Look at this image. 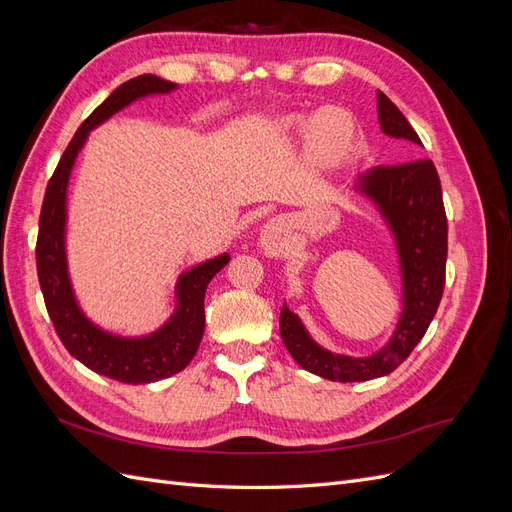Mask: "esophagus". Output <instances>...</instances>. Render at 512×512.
I'll return each mask as SVG.
<instances>
[{"mask_svg": "<svg viewBox=\"0 0 512 512\" xmlns=\"http://www.w3.org/2000/svg\"><path fill=\"white\" fill-rule=\"evenodd\" d=\"M262 245H265V252L267 254H277V243L273 237H265L262 239Z\"/></svg>", "mask_w": 512, "mask_h": 512, "instance_id": "esophagus-1", "label": "esophagus"}]
</instances>
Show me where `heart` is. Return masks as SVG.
<instances>
[{
    "mask_svg": "<svg viewBox=\"0 0 512 512\" xmlns=\"http://www.w3.org/2000/svg\"><path fill=\"white\" fill-rule=\"evenodd\" d=\"M288 128L307 136V153L318 166L337 168L350 156L354 145V121L342 108H322L316 115H294Z\"/></svg>",
    "mask_w": 512,
    "mask_h": 512,
    "instance_id": "obj_1",
    "label": "heart"
}]
</instances>
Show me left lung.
I'll list each match as a JSON object with an SVG mask.
<instances>
[{"mask_svg": "<svg viewBox=\"0 0 512 512\" xmlns=\"http://www.w3.org/2000/svg\"><path fill=\"white\" fill-rule=\"evenodd\" d=\"M378 119L384 134L423 147L404 113L382 91H378ZM356 190L374 200L397 243L404 309L389 344L363 359L335 354L318 346L286 305L280 314V333L292 359L312 374L335 382L374 380L404 363L436 316L446 280L448 226L433 162L376 166L359 177Z\"/></svg>", "mask_w": 512, "mask_h": 512, "instance_id": "obj_1", "label": "left lung"}]
</instances>
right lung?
Returning <instances> with one entry per match:
<instances>
[{"instance_id": "add662e5", "label": "right lung", "mask_w": 512, "mask_h": 512, "mask_svg": "<svg viewBox=\"0 0 512 512\" xmlns=\"http://www.w3.org/2000/svg\"><path fill=\"white\" fill-rule=\"evenodd\" d=\"M175 83L160 76L143 74L119 85L81 128L61 156L55 173L46 185L40 211V230L36 243V267L53 327L66 350L85 367L100 376L126 384H147L177 374L194 359L205 333V292L213 275L226 267L228 254L211 258L203 265L185 271L175 288L177 307L170 320L156 333L145 337H119L98 329L74 299L66 260V194L76 156L85 145L89 132L121 108L138 98L170 94Z\"/></svg>"}]
</instances>
